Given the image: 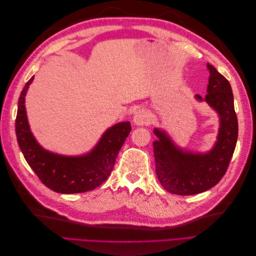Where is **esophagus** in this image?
<instances>
[{"instance_id": "1", "label": "esophagus", "mask_w": 256, "mask_h": 256, "mask_svg": "<svg viewBox=\"0 0 256 256\" xmlns=\"http://www.w3.org/2000/svg\"><path fill=\"white\" fill-rule=\"evenodd\" d=\"M152 122V118H150V114L147 112L144 109H140L138 110L134 115V122L138 126H146V125H150Z\"/></svg>"}]
</instances>
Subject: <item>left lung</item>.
Returning <instances> with one entry per match:
<instances>
[{
    "label": "left lung",
    "mask_w": 256,
    "mask_h": 256,
    "mask_svg": "<svg viewBox=\"0 0 256 256\" xmlns=\"http://www.w3.org/2000/svg\"><path fill=\"white\" fill-rule=\"evenodd\" d=\"M209 81L207 94L198 102H206L220 118L216 142L208 152H192L176 146L170 136L158 128L154 134L156 174L160 184L173 194L192 196L212 188L226 174L237 143L238 120L234 108V97L230 82L207 64Z\"/></svg>",
    "instance_id": "8db88e82"
}]
</instances>
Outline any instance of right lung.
I'll list each match as a JSON object with an SVG mask.
<instances>
[{
	"label": "right lung",
	"mask_w": 256,
	"mask_h": 256,
	"mask_svg": "<svg viewBox=\"0 0 256 256\" xmlns=\"http://www.w3.org/2000/svg\"><path fill=\"white\" fill-rule=\"evenodd\" d=\"M30 78L23 88L16 118V134L20 150L28 166L49 189L70 194L94 190L110 176L115 159L131 131L129 122L110 127L97 145L83 156H62L44 150L30 132L26 111V95Z\"/></svg>",
	"instance_id": "obj_1"
}]
</instances>
